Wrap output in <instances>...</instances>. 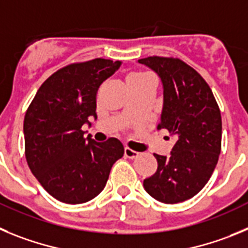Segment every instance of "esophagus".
Masks as SVG:
<instances>
[{"label":"esophagus","instance_id":"obj_1","mask_svg":"<svg viewBox=\"0 0 248 248\" xmlns=\"http://www.w3.org/2000/svg\"><path fill=\"white\" fill-rule=\"evenodd\" d=\"M137 155H138V152L133 151V149L128 148V147H126V148H124V157L133 159V158H136Z\"/></svg>","mask_w":248,"mask_h":248}]
</instances>
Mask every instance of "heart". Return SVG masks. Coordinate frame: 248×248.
I'll use <instances>...</instances> for the list:
<instances>
[{"label":"heart","instance_id":"b5f03b06","mask_svg":"<svg viewBox=\"0 0 248 248\" xmlns=\"http://www.w3.org/2000/svg\"><path fill=\"white\" fill-rule=\"evenodd\" d=\"M147 78H149L148 75L143 74V73H132V74H129L127 77V84H137V82L143 81L146 80Z\"/></svg>","mask_w":248,"mask_h":248}]
</instances>
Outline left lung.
<instances>
[{"label": "left lung", "instance_id": "obj_1", "mask_svg": "<svg viewBox=\"0 0 248 248\" xmlns=\"http://www.w3.org/2000/svg\"><path fill=\"white\" fill-rule=\"evenodd\" d=\"M138 63L155 71L163 84L158 129L177 138L170 155L155 157L158 168L143 180L147 193L166 204L190 199L205 186L221 152V113L202 75L178 58L148 57Z\"/></svg>", "mask_w": 248, "mask_h": 248}]
</instances>
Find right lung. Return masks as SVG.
<instances>
[{
  "instance_id": "obj_1",
  "label": "right lung",
  "mask_w": 248,
  "mask_h": 248,
  "mask_svg": "<svg viewBox=\"0 0 248 248\" xmlns=\"http://www.w3.org/2000/svg\"><path fill=\"white\" fill-rule=\"evenodd\" d=\"M121 62L96 59L59 69L38 89L24 116L26 159L33 175L53 198L82 204L105 188L113 163L124 155L117 138L84 137L82 124L96 119L100 85Z\"/></svg>"
}]
</instances>
